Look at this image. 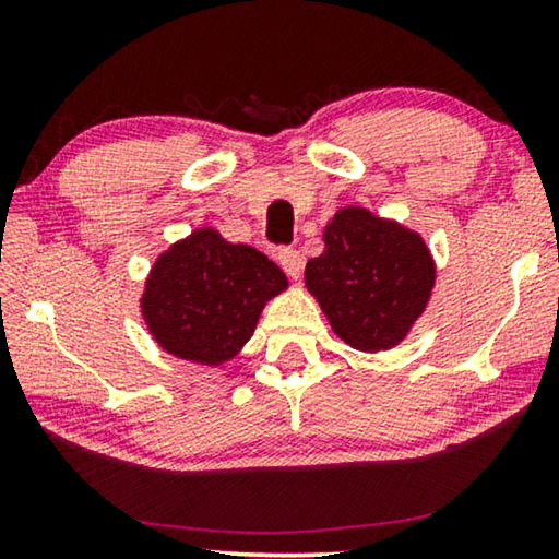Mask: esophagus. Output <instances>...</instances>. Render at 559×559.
<instances>
[{
	"instance_id": "obj_1",
	"label": "esophagus",
	"mask_w": 559,
	"mask_h": 559,
	"mask_svg": "<svg viewBox=\"0 0 559 559\" xmlns=\"http://www.w3.org/2000/svg\"><path fill=\"white\" fill-rule=\"evenodd\" d=\"M278 263L281 269L288 273L290 278H298L300 271H302V259H300V251L293 249V246H281L278 249Z\"/></svg>"
}]
</instances>
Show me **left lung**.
<instances>
[{
  "label": "left lung",
  "instance_id": "8db88e82",
  "mask_svg": "<svg viewBox=\"0 0 559 559\" xmlns=\"http://www.w3.org/2000/svg\"><path fill=\"white\" fill-rule=\"evenodd\" d=\"M325 251L306 266V286L347 345L377 353L400 343L433 288L419 236L347 206L325 229Z\"/></svg>",
  "mask_w": 559,
  "mask_h": 559
}]
</instances>
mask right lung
Returning a JSON list of instances; mask_svg holds the SVG:
<instances>
[{"instance_id": "add662e5", "label": "right lung", "mask_w": 559, "mask_h": 559, "mask_svg": "<svg viewBox=\"0 0 559 559\" xmlns=\"http://www.w3.org/2000/svg\"><path fill=\"white\" fill-rule=\"evenodd\" d=\"M286 283L261 251L200 229L157 259L145 286L143 316L167 353L219 365L253 335L263 302Z\"/></svg>"}]
</instances>
